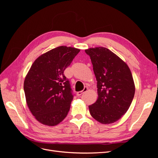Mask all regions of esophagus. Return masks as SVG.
Wrapping results in <instances>:
<instances>
[{
    "label": "esophagus",
    "mask_w": 158,
    "mask_h": 158,
    "mask_svg": "<svg viewBox=\"0 0 158 158\" xmlns=\"http://www.w3.org/2000/svg\"><path fill=\"white\" fill-rule=\"evenodd\" d=\"M88 87H86V86H85L84 87V89L82 90V91H80V92H77V95L78 96H80V95H81L82 94H83L84 92H86V91L88 90Z\"/></svg>",
    "instance_id": "esophagus-1"
}]
</instances>
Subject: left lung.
<instances>
[{"mask_svg":"<svg viewBox=\"0 0 158 158\" xmlns=\"http://www.w3.org/2000/svg\"><path fill=\"white\" fill-rule=\"evenodd\" d=\"M97 80L98 98L89 106L92 117L104 125L120 119L130 107L135 93L128 65L106 47L85 49Z\"/></svg>","mask_w":158,"mask_h":158,"instance_id":"1","label":"left lung"}]
</instances>
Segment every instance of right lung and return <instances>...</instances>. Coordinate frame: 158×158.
I'll return each mask as SVG.
<instances>
[{"mask_svg":"<svg viewBox=\"0 0 158 158\" xmlns=\"http://www.w3.org/2000/svg\"><path fill=\"white\" fill-rule=\"evenodd\" d=\"M80 51L56 47L38 57L27 73L23 83L26 103L43 125L55 126L67 115L74 95L64 71Z\"/></svg>","mask_w":158,"mask_h":158,"instance_id":"add662e5","label":"right lung"}]
</instances>
